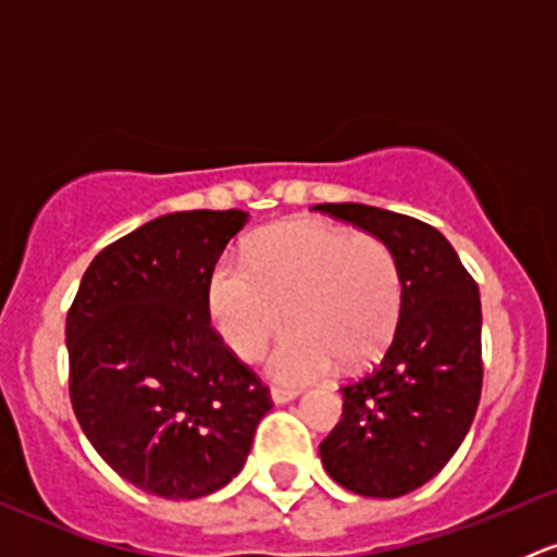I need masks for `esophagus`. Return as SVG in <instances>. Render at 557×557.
I'll list each match as a JSON object with an SVG mask.
<instances>
[{"label":"esophagus","mask_w":557,"mask_h":557,"mask_svg":"<svg viewBox=\"0 0 557 557\" xmlns=\"http://www.w3.org/2000/svg\"><path fill=\"white\" fill-rule=\"evenodd\" d=\"M296 396H299V391H296V387H272L274 404H288V401H294Z\"/></svg>","instance_id":"34e87169"}]
</instances>
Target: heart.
Wrapping results in <instances>:
<instances>
[{
  "mask_svg": "<svg viewBox=\"0 0 557 557\" xmlns=\"http://www.w3.org/2000/svg\"><path fill=\"white\" fill-rule=\"evenodd\" d=\"M244 263L221 258L207 283V307L234 356L252 361L283 329L267 358L280 383L325 377L336 361L361 367L393 339L401 318L398 258L374 234H350L323 221H283L247 245Z\"/></svg>",
  "mask_w": 557,
  "mask_h": 557,
  "instance_id": "obj_1",
  "label": "heart"
}]
</instances>
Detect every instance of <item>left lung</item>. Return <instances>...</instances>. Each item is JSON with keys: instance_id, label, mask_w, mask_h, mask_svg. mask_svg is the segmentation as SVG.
<instances>
[{"instance_id": "obj_1", "label": "left lung", "mask_w": 557, "mask_h": 557, "mask_svg": "<svg viewBox=\"0 0 557 557\" xmlns=\"http://www.w3.org/2000/svg\"><path fill=\"white\" fill-rule=\"evenodd\" d=\"M393 247L401 318L383 361L342 387V420L320 442L334 482L396 498L434 480L460 447L482 393L480 288L429 223L369 205H318Z\"/></svg>"}]
</instances>
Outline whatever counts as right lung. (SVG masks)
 <instances>
[{
    "label": "right lung",
    "mask_w": 557,
    "mask_h": 557,
    "mask_svg": "<svg viewBox=\"0 0 557 557\" xmlns=\"http://www.w3.org/2000/svg\"><path fill=\"white\" fill-rule=\"evenodd\" d=\"M243 210L170 212L107 245L66 314L70 398L139 491L190 502L239 474L269 387L210 325L207 283Z\"/></svg>",
    "instance_id": "right-lung-1"
}]
</instances>
